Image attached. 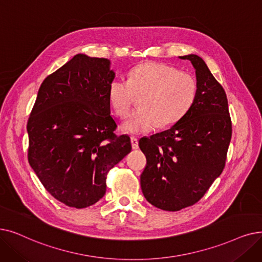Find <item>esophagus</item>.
<instances>
[{
  "label": "esophagus",
  "instance_id": "34e87169",
  "mask_svg": "<svg viewBox=\"0 0 262 262\" xmlns=\"http://www.w3.org/2000/svg\"><path fill=\"white\" fill-rule=\"evenodd\" d=\"M130 142H132V146H133V149L134 150H137L138 149V139L136 138V137H134V136H132L130 137Z\"/></svg>",
  "mask_w": 262,
  "mask_h": 262
}]
</instances>
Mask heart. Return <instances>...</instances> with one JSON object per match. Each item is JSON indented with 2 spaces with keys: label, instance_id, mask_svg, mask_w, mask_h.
Instances as JSON below:
<instances>
[{
  "label": "heart",
  "instance_id": "1",
  "mask_svg": "<svg viewBox=\"0 0 262 262\" xmlns=\"http://www.w3.org/2000/svg\"><path fill=\"white\" fill-rule=\"evenodd\" d=\"M135 96H139L138 108L123 124V129L145 134L183 118L196 100L197 82L176 67L149 62L136 66L127 80L116 79L109 84V103L120 118L128 116Z\"/></svg>",
  "mask_w": 262,
  "mask_h": 262
}]
</instances>
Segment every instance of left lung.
<instances>
[{"label":"left lung","instance_id":"left-lung-1","mask_svg":"<svg viewBox=\"0 0 262 262\" xmlns=\"http://www.w3.org/2000/svg\"><path fill=\"white\" fill-rule=\"evenodd\" d=\"M180 59L196 70L195 103L169 129L139 140L146 157L140 177L143 196L154 207L172 212L198 202L221 176L232 135L223 86L200 56Z\"/></svg>","mask_w":262,"mask_h":262}]
</instances>
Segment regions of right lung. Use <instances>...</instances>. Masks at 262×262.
<instances>
[{"mask_svg":"<svg viewBox=\"0 0 262 262\" xmlns=\"http://www.w3.org/2000/svg\"><path fill=\"white\" fill-rule=\"evenodd\" d=\"M110 61L76 54L42 81L27 124L29 163L43 187L68 207L104 197L109 170L132 151L110 115Z\"/></svg>","mask_w":262,"mask_h":262,"instance_id":"obj_1","label":"right lung"}]
</instances>
